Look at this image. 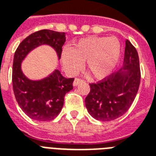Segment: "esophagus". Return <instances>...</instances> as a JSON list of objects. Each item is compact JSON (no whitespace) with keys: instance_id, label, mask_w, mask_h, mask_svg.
Returning <instances> with one entry per match:
<instances>
[{"instance_id":"34e87169","label":"esophagus","mask_w":156,"mask_h":156,"mask_svg":"<svg viewBox=\"0 0 156 156\" xmlns=\"http://www.w3.org/2000/svg\"><path fill=\"white\" fill-rule=\"evenodd\" d=\"M82 81H83V80L79 79V78H76V79L74 80V82H73V85H74V86H76V85H78V84Z\"/></svg>"}]
</instances>
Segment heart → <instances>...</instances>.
I'll list each match as a JSON object with an SVG mask.
<instances>
[{"mask_svg":"<svg viewBox=\"0 0 156 156\" xmlns=\"http://www.w3.org/2000/svg\"><path fill=\"white\" fill-rule=\"evenodd\" d=\"M121 46L116 37H89L80 40L72 49L65 48L61 54L62 64L70 75H76L85 62L92 76L104 79L112 74L119 62Z\"/></svg>","mask_w":156,"mask_h":156,"instance_id":"heart-1","label":"heart"}]
</instances>
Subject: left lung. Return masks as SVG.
Returning a JSON list of instances; mask_svg holds the SVG:
<instances>
[{
	"mask_svg": "<svg viewBox=\"0 0 156 156\" xmlns=\"http://www.w3.org/2000/svg\"><path fill=\"white\" fill-rule=\"evenodd\" d=\"M140 80L138 54L127 40L124 66L119 72H113L97 83L89 84L90 91L84 100L89 115L100 121H111L123 115L137 95Z\"/></svg>",
	"mask_w": 156,
	"mask_h": 156,
	"instance_id": "8db88e82",
	"label": "left lung"
}]
</instances>
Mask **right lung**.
Listing matches in <instances>:
<instances>
[{
  "label": "right lung",
  "instance_id": "add662e5",
  "mask_svg": "<svg viewBox=\"0 0 156 156\" xmlns=\"http://www.w3.org/2000/svg\"><path fill=\"white\" fill-rule=\"evenodd\" d=\"M66 41L64 32L41 30L26 37L14 53L12 83L18 104L27 115L38 121L54 119L62 111L67 93L73 89L74 78H65L58 70L41 80H31L21 70L22 61L29 52L41 44L53 47L61 58Z\"/></svg>",
  "mask_w": 156,
  "mask_h": 156
}]
</instances>
